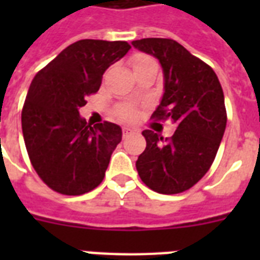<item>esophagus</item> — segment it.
Here are the masks:
<instances>
[{
	"instance_id": "34e87169",
	"label": "esophagus",
	"mask_w": 260,
	"mask_h": 260,
	"mask_svg": "<svg viewBox=\"0 0 260 260\" xmlns=\"http://www.w3.org/2000/svg\"><path fill=\"white\" fill-rule=\"evenodd\" d=\"M134 132L135 131L132 129V128H128V126H124V128H122V136H124V138H126L128 135L134 134Z\"/></svg>"
}]
</instances>
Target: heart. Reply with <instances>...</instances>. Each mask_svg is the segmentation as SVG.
I'll return each instance as SVG.
<instances>
[{
  "instance_id": "heart-1",
  "label": "heart",
  "mask_w": 260,
  "mask_h": 260,
  "mask_svg": "<svg viewBox=\"0 0 260 260\" xmlns=\"http://www.w3.org/2000/svg\"><path fill=\"white\" fill-rule=\"evenodd\" d=\"M148 63H156L152 58L150 56H147V55H143V54H136L134 55L132 58H131V66L134 69V71L136 69L142 66H146ZM117 114L122 120H126V121H134L138 118V110L136 108L132 105H122L118 108L117 110Z\"/></svg>"
}]
</instances>
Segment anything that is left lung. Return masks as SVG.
<instances>
[{
    "mask_svg": "<svg viewBox=\"0 0 260 260\" xmlns=\"http://www.w3.org/2000/svg\"><path fill=\"white\" fill-rule=\"evenodd\" d=\"M132 46L152 55L162 66L165 93L151 118H170L177 125L170 139L143 131L147 147L139 155L136 169L154 191L182 193L208 173L224 136L226 112L221 85L212 67L175 40L140 39Z\"/></svg>",
    "mask_w": 260,
    "mask_h": 260,
    "instance_id": "8db88e82",
    "label": "left lung"
}]
</instances>
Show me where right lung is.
I'll list each match as a JSON object with an SVG mask.
<instances>
[{
	"instance_id": "1",
	"label": "right lung",
	"mask_w": 260,
	"mask_h": 260,
	"mask_svg": "<svg viewBox=\"0 0 260 260\" xmlns=\"http://www.w3.org/2000/svg\"><path fill=\"white\" fill-rule=\"evenodd\" d=\"M129 48L126 42L79 40L35 75L22 106V136L32 166L55 191L81 196L105 177L122 131L109 121L91 126L79 108Z\"/></svg>"
}]
</instances>
